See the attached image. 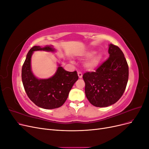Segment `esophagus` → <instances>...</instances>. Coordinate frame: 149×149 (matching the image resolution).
I'll use <instances>...</instances> for the list:
<instances>
[{
	"mask_svg": "<svg viewBox=\"0 0 149 149\" xmlns=\"http://www.w3.org/2000/svg\"><path fill=\"white\" fill-rule=\"evenodd\" d=\"M78 75L79 78H82V77H83V74H82V73H81V72H79V71L78 72Z\"/></svg>",
	"mask_w": 149,
	"mask_h": 149,
	"instance_id": "obj_1",
	"label": "esophagus"
}]
</instances>
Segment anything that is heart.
<instances>
[{
	"mask_svg": "<svg viewBox=\"0 0 149 149\" xmlns=\"http://www.w3.org/2000/svg\"><path fill=\"white\" fill-rule=\"evenodd\" d=\"M93 53V52H89L84 54L86 57H88L91 56ZM101 60V56L99 54H94L93 56L90 57L89 59L86 61L85 66L86 68L89 70H93L96 69V68L100 65Z\"/></svg>",
	"mask_w": 149,
	"mask_h": 149,
	"instance_id": "obj_1",
	"label": "heart"
}]
</instances>
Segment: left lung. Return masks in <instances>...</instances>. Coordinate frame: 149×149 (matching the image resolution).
Returning <instances> with one entry per match:
<instances>
[{
  "instance_id": "left-lung-1",
  "label": "left lung",
  "mask_w": 149,
  "mask_h": 149,
  "mask_svg": "<svg viewBox=\"0 0 149 149\" xmlns=\"http://www.w3.org/2000/svg\"><path fill=\"white\" fill-rule=\"evenodd\" d=\"M109 57L96 71L86 72L83 78L85 94L96 107L114 104L123 96L129 78V67L124 53L113 44L109 45Z\"/></svg>"
}]
</instances>
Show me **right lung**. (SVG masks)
Masks as SVG:
<instances>
[{
	"mask_svg": "<svg viewBox=\"0 0 149 149\" xmlns=\"http://www.w3.org/2000/svg\"><path fill=\"white\" fill-rule=\"evenodd\" d=\"M38 50L53 52L55 49L52 45L31 48L22 66V83L28 97L35 104L46 109H55L65 103L73 84L78 79V76L76 71H67L59 65L52 77L36 78L31 70V58L33 52Z\"/></svg>",
	"mask_w": 149,
	"mask_h": 149,
	"instance_id": "add662e5",
	"label": "right lung"
}]
</instances>
